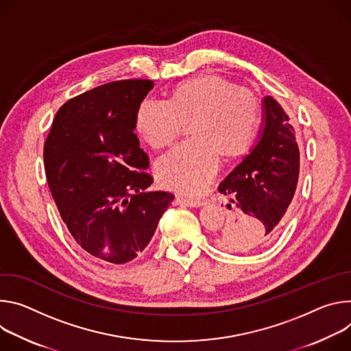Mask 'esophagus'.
I'll return each instance as SVG.
<instances>
[{"label": "esophagus", "instance_id": "esophagus-1", "mask_svg": "<svg viewBox=\"0 0 351 351\" xmlns=\"http://www.w3.org/2000/svg\"><path fill=\"white\" fill-rule=\"evenodd\" d=\"M177 204L178 205H184V206H189V208H198V206L204 205V201H199V199H186V198L178 197L177 198Z\"/></svg>", "mask_w": 351, "mask_h": 351}]
</instances>
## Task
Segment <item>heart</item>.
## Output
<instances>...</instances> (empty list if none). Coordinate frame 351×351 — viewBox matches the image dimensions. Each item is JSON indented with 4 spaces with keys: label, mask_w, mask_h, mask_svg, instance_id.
Segmentation results:
<instances>
[{
    "label": "heart",
    "mask_w": 351,
    "mask_h": 351,
    "mask_svg": "<svg viewBox=\"0 0 351 351\" xmlns=\"http://www.w3.org/2000/svg\"><path fill=\"white\" fill-rule=\"evenodd\" d=\"M136 128L156 149L171 145L192 123V136L156 165L160 182L186 195H199L216 177L220 153L236 158L252 145L261 120L254 92L219 76L180 84L170 100L146 97L136 110Z\"/></svg>",
    "instance_id": "heart-1"
}]
</instances>
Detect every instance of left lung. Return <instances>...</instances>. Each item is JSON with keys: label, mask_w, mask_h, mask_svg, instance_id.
<instances>
[{"label": "left lung", "mask_w": 351, "mask_h": 351, "mask_svg": "<svg viewBox=\"0 0 351 351\" xmlns=\"http://www.w3.org/2000/svg\"><path fill=\"white\" fill-rule=\"evenodd\" d=\"M263 104L265 127L259 142L219 185L232 210L219 236L220 247L227 251L248 252L274 243L297 188L300 150L295 131L274 97H265Z\"/></svg>", "instance_id": "8db88e82"}]
</instances>
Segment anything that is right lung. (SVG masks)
I'll list each match as a JSON object with an SVG mask.
<instances>
[{"label": "right lung", "instance_id": "right-lung-1", "mask_svg": "<svg viewBox=\"0 0 351 351\" xmlns=\"http://www.w3.org/2000/svg\"><path fill=\"white\" fill-rule=\"evenodd\" d=\"M149 80L115 81L64 103L45 142L49 188L71 236L111 263L136 258L174 195L150 191L149 156L134 132Z\"/></svg>", "mask_w": 351, "mask_h": 351}]
</instances>
